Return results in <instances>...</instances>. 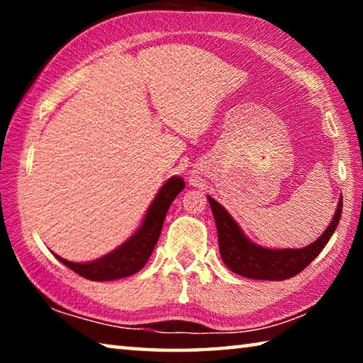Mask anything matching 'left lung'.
I'll use <instances>...</instances> for the list:
<instances>
[{"label":"left lung","instance_id":"obj_1","mask_svg":"<svg viewBox=\"0 0 363 363\" xmlns=\"http://www.w3.org/2000/svg\"><path fill=\"white\" fill-rule=\"evenodd\" d=\"M214 220H216L219 253L227 267L242 277L255 280H286L299 274L314 261L333 235L342 213V196L337 200L335 216L315 242L304 248H266L245 235L242 227L225 208L208 195Z\"/></svg>","mask_w":363,"mask_h":363}]
</instances>
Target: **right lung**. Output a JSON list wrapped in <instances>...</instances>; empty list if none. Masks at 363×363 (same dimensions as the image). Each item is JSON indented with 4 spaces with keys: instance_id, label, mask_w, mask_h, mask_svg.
<instances>
[{
    "instance_id": "1",
    "label": "right lung",
    "mask_w": 363,
    "mask_h": 363,
    "mask_svg": "<svg viewBox=\"0 0 363 363\" xmlns=\"http://www.w3.org/2000/svg\"><path fill=\"white\" fill-rule=\"evenodd\" d=\"M184 187H186V182H184L182 177H169L162 189L158 190L139 229L125 243H121L118 248L110 251L108 255L88 262H73L57 255L54 256L65 264L67 267L72 269L73 272L88 280L107 281L130 277V275L139 272L145 266V262L149 261L160 238V233H162V227L169 206L177 194L182 192Z\"/></svg>"
}]
</instances>
